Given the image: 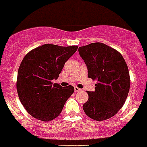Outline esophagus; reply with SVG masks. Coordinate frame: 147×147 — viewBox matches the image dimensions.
<instances>
[{
    "mask_svg": "<svg viewBox=\"0 0 147 147\" xmlns=\"http://www.w3.org/2000/svg\"><path fill=\"white\" fill-rule=\"evenodd\" d=\"M81 89H79V87H74V91L75 92H79V91H81Z\"/></svg>",
    "mask_w": 147,
    "mask_h": 147,
    "instance_id": "1",
    "label": "esophagus"
}]
</instances>
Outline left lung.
<instances>
[{
    "mask_svg": "<svg viewBox=\"0 0 147 147\" xmlns=\"http://www.w3.org/2000/svg\"><path fill=\"white\" fill-rule=\"evenodd\" d=\"M79 52L88 70V77L96 79L94 92L88 91L83 109L97 121L108 119L119 111L126 100L130 80L127 65L119 52L103 43L80 47Z\"/></svg>",
    "mask_w": 147,
    "mask_h": 147,
    "instance_id": "1",
    "label": "left lung"
}]
</instances>
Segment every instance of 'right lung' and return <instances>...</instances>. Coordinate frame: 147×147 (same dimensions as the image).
<instances>
[{
	"mask_svg": "<svg viewBox=\"0 0 147 147\" xmlns=\"http://www.w3.org/2000/svg\"><path fill=\"white\" fill-rule=\"evenodd\" d=\"M77 49V46L47 44L25 55L18 70L17 90L20 102L32 117L48 122L60 115L74 88L63 87L53 81Z\"/></svg>",
	"mask_w": 147,
	"mask_h": 147,
	"instance_id": "1",
	"label": "right lung"
}]
</instances>
